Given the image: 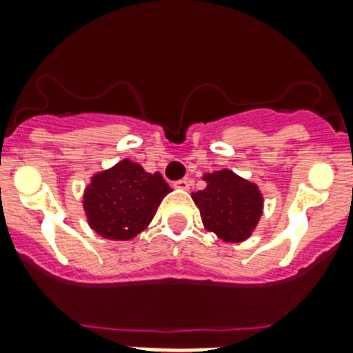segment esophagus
<instances>
[{"mask_svg":"<svg viewBox=\"0 0 353 353\" xmlns=\"http://www.w3.org/2000/svg\"><path fill=\"white\" fill-rule=\"evenodd\" d=\"M190 179L188 177H185V179H179V181L174 183V188H177V190H188L190 188Z\"/></svg>","mask_w":353,"mask_h":353,"instance_id":"obj_1","label":"esophagus"}]
</instances>
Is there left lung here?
<instances>
[{
	"label": "left lung",
	"instance_id": "left-lung-1",
	"mask_svg": "<svg viewBox=\"0 0 353 353\" xmlns=\"http://www.w3.org/2000/svg\"><path fill=\"white\" fill-rule=\"evenodd\" d=\"M207 187L192 192L203 227L227 243H241L256 229L263 214V194L256 183L243 179L229 168L207 172Z\"/></svg>",
	"mask_w": 353,
	"mask_h": 353
}]
</instances>
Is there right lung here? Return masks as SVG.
I'll return each mask as SVG.
<instances>
[{"label": "right lung", "instance_id": "add662e5", "mask_svg": "<svg viewBox=\"0 0 353 353\" xmlns=\"http://www.w3.org/2000/svg\"><path fill=\"white\" fill-rule=\"evenodd\" d=\"M172 188L159 172L150 174L132 159L95 172L82 194L88 225L106 240H132L154 220Z\"/></svg>", "mask_w": 353, "mask_h": 353}]
</instances>
